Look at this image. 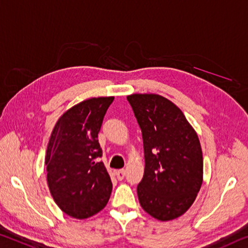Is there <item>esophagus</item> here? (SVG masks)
<instances>
[{
    "instance_id": "34e87169",
    "label": "esophagus",
    "mask_w": 248,
    "mask_h": 248,
    "mask_svg": "<svg viewBox=\"0 0 248 248\" xmlns=\"http://www.w3.org/2000/svg\"><path fill=\"white\" fill-rule=\"evenodd\" d=\"M116 175H117V179L119 181L124 180V175H125V171L124 170H118V171H116Z\"/></svg>"
}]
</instances>
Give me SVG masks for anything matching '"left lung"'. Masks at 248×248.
Instances as JSON below:
<instances>
[{
    "label": "left lung",
    "instance_id": "obj_1",
    "mask_svg": "<svg viewBox=\"0 0 248 248\" xmlns=\"http://www.w3.org/2000/svg\"><path fill=\"white\" fill-rule=\"evenodd\" d=\"M141 128L144 173L137 187L140 205L159 221H171L190 209L203 182L198 133L181 109L156 93L127 97Z\"/></svg>",
    "mask_w": 248,
    "mask_h": 248
}]
</instances>
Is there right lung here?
Masks as SVG:
<instances>
[{"label":"right lung","mask_w":248,"mask_h":248,"mask_svg":"<svg viewBox=\"0 0 248 248\" xmlns=\"http://www.w3.org/2000/svg\"><path fill=\"white\" fill-rule=\"evenodd\" d=\"M115 97L86 99L62 113L55 124L45 156L47 184L65 214L84 219L108 203L112 183L103 162L98 133Z\"/></svg>","instance_id":"add662e5"}]
</instances>
